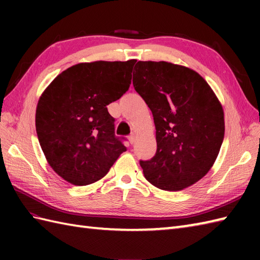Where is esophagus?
<instances>
[{
  "instance_id": "esophagus-1",
  "label": "esophagus",
  "mask_w": 260,
  "mask_h": 260,
  "mask_svg": "<svg viewBox=\"0 0 260 260\" xmlns=\"http://www.w3.org/2000/svg\"><path fill=\"white\" fill-rule=\"evenodd\" d=\"M128 139H129V142L132 143V144H133V143L135 142V139H136V134L134 133V132H133V133H131V135H129Z\"/></svg>"
}]
</instances>
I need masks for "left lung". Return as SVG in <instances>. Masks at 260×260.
I'll use <instances>...</instances> for the list:
<instances>
[{
	"label": "left lung",
	"instance_id": "left-lung-1",
	"mask_svg": "<svg viewBox=\"0 0 260 260\" xmlns=\"http://www.w3.org/2000/svg\"><path fill=\"white\" fill-rule=\"evenodd\" d=\"M133 86L151 109L156 153L140 161L145 179L165 191H179L206 175L224 136L223 109L194 70L165 61H139ZM134 76V75H133Z\"/></svg>",
	"mask_w": 260,
	"mask_h": 260
}]
</instances>
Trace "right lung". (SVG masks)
<instances>
[{
	"label": "right lung",
	"instance_id": "right-lung-1",
	"mask_svg": "<svg viewBox=\"0 0 260 260\" xmlns=\"http://www.w3.org/2000/svg\"><path fill=\"white\" fill-rule=\"evenodd\" d=\"M135 62L75 64L56 77L39 99V143L48 163L66 181L91 184L126 151V139L115 135L107 105L128 90Z\"/></svg>",
	"mask_w": 260,
	"mask_h": 260
}]
</instances>
